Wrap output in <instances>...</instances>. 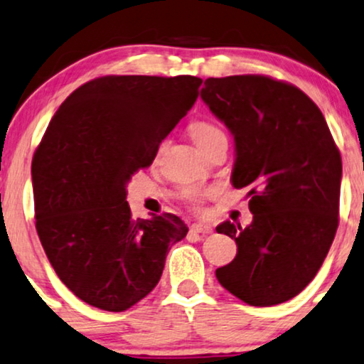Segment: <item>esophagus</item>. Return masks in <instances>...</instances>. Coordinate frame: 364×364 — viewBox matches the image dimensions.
I'll return each mask as SVG.
<instances>
[{
    "mask_svg": "<svg viewBox=\"0 0 364 364\" xmlns=\"http://www.w3.org/2000/svg\"><path fill=\"white\" fill-rule=\"evenodd\" d=\"M191 231L197 232V235H209V232L213 231V228H210L209 224L196 223V224H192V226H191Z\"/></svg>",
    "mask_w": 364,
    "mask_h": 364,
    "instance_id": "esophagus-1",
    "label": "esophagus"
}]
</instances>
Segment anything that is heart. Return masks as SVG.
<instances>
[{
    "label": "heart",
    "instance_id": "1",
    "mask_svg": "<svg viewBox=\"0 0 364 364\" xmlns=\"http://www.w3.org/2000/svg\"><path fill=\"white\" fill-rule=\"evenodd\" d=\"M189 133L199 150H203V148L208 146L210 141H214L218 136L224 134L221 132V128H218L216 124L209 123V121H204V119L194 121V123L189 127ZM189 199L196 204L197 200H199V197H197L196 192H189Z\"/></svg>",
    "mask_w": 364,
    "mask_h": 364
}]
</instances>
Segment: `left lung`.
Segmentation results:
<instances>
[{
    "mask_svg": "<svg viewBox=\"0 0 364 364\" xmlns=\"http://www.w3.org/2000/svg\"><path fill=\"white\" fill-rule=\"evenodd\" d=\"M200 97L235 136L231 182L248 187L253 214L246 228H216L237 245L219 284L255 307L287 302L311 284L338 231L343 164L333 134L306 92L267 75L209 77Z\"/></svg>",
    "mask_w": 364,
    "mask_h": 364,
    "instance_id": "left-lung-1",
    "label": "left lung"
}]
</instances>
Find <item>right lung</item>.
<instances>
[{
  "mask_svg": "<svg viewBox=\"0 0 364 364\" xmlns=\"http://www.w3.org/2000/svg\"><path fill=\"white\" fill-rule=\"evenodd\" d=\"M194 75H105L75 89L31 161L35 226L53 270L89 306L123 312L159 284L189 228L175 214L134 219L127 183L194 106Z\"/></svg>",
  "mask_w": 364,
  "mask_h": 364,
  "instance_id": "1",
  "label": "right lung"
}]
</instances>
